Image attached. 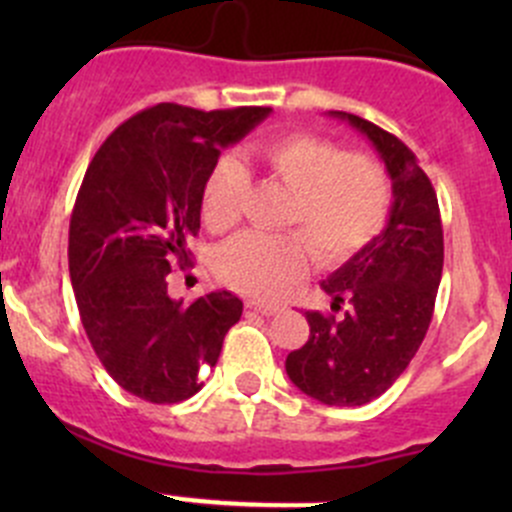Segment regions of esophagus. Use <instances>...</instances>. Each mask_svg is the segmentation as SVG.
I'll return each mask as SVG.
<instances>
[{
  "label": "esophagus",
  "mask_w": 512,
  "mask_h": 512,
  "mask_svg": "<svg viewBox=\"0 0 512 512\" xmlns=\"http://www.w3.org/2000/svg\"><path fill=\"white\" fill-rule=\"evenodd\" d=\"M247 307H250L252 312L262 314V317H275V314L282 312V307H277V304H262V302H255V299L247 302Z\"/></svg>",
  "instance_id": "obj_1"
}]
</instances>
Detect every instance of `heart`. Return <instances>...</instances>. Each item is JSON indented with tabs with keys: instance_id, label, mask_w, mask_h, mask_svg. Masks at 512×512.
Returning a JSON list of instances; mask_svg holds the SVG:
<instances>
[{
	"instance_id": "obj_1",
	"label": "heart",
	"mask_w": 512,
	"mask_h": 512,
	"mask_svg": "<svg viewBox=\"0 0 512 512\" xmlns=\"http://www.w3.org/2000/svg\"><path fill=\"white\" fill-rule=\"evenodd\" d=\"M257 163L292 193L285 227L297 232H242L215 260L227 287L257 299H280L309 270V260L339 267L359 255L384 230L391 213V180L379 160L347 153L314 133H289L257 148ZM247 175L237 158L213 163L200 193L208 230L227 232L240 223ZM313 250L309 251L308 247Z\"/></svg>"
}]
</instances>
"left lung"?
<instances>
[{
    "label": "left lung",
    "mask_w": 512,
    "mask_h": 512,
    "mask_svg": "<svg viewBox=\"0 0 512 512\" xmlns=\"http://www.w3.org/2000/svg\"><path fill=\"white\" fill-rule=\"evenodd\" d=\"M376 148L391 178L389 223L371 245L322 282L339 319L307 312L309 339L289 352L292 384L327 406H361L384 394L411 364L433 317L443 272V227L436 190L406 143L344 111Z\"/></svg>",
    "instance_id": "8db88e82"
}]
</instances>
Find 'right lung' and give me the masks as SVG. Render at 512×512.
<instances>
[{
	"instance_id": "add662e5",
	"label": "right lung",
	"mask_w": 512,
	"mask_h": 512,
	"mask_svg": "<svg viewBox=\"0 0 512 512\" xmlns=\"http://www.w3.org/2000/svg\"><path fill=\"white\" fill-rule=\"evenodd\" d=\"M270 111L158 103L123 121L89 163L69 225L71 285L96 356L138 399L178 404L198 394L240 322L232 292L183 307L168 277L190 267L208 170Z\"/></svg>"
}]
</instances>
